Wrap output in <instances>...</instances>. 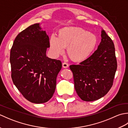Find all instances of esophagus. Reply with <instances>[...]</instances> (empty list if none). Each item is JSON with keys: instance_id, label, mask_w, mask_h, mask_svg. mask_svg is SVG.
<instances>
[{"instance_id": "obj_1", "label": "esophagus", "mask_w": 128, "mask_h": 128, "mask_svg": "<svg viewBox=\"0 0 128 128\" xmlns=\"http://www.w3.org/2000/svg\"><path fill=\"white\" fill-rule=\"evenodd\" d=\"M62 67H63L64 68H68L69 67L68 64L66 63V62H63V63H62Z\"/></svg>"}]
</instances>
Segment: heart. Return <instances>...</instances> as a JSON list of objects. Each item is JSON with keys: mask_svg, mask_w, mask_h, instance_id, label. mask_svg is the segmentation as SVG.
I'll list each match as a JSON object with an SVG mask.
<instances>
[{"mask_svg": "<svg viewBox=\"0 0 128 128\" xmlns=\"http://www.w3.org/2000/svg\"><path fill=\"white\" fill-rule=\"evenodd\" d=\"M97 43L96 36L78 27H65L59 30L58 37L52 35L50 39L51 52L58 56L64 52L75 62L85 60L91 56Z\"/></svg>", "mask_w": 128, "mask_h": 128, "instance_id": "1", "label": "heart"}]
</instances>
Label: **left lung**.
<instances>
[{"label":"left lung","mask_w":128,"mask_h":128,"mask_svg":"<svg viewBox=\"0 0 128 128\" xmlns=\"http://www.w3.org/2000/svg\"><path fill=\"white\" fill-rule=\"evenodd\" d=\"M116 68L114 45L102 30L101 41L97 50L80 64L70 66L78 96L87 102L105 96L113 85Z\"/></svg>","instance_id":"left-lung-1"}]
</instances>
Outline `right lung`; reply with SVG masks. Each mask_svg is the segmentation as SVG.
I'll return each mask as SVG.
<instances>
[{
  "label": "right lung",
  "instance_id": "obj_1",
  "mask_svg": "<svg viewBox=\"0 0 128 128\" xmlns=\"http://www.w3.org/2000/svg\"><path fill=\"white\" fill-rule=\"evenodd\" d=\"M49 40L40 24H35L18 34L10 51L13 83L26 100L37 104L52 97L62 67L59 60L46 56Z\"/></svg>",
  "mask_w": 128,
  "mask_h": 128
}]
</instances>
